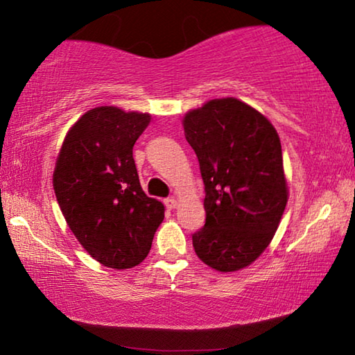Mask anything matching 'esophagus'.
<instances>
[{
    "mask_svg": "<svg viewBox=\"0 0 355 355\" xmlns=\"http://www.w3.org/2000/svg\"><path fill=\"white\" fill-rule=\"evenodd\" d=\"M165 205H166V208H169V209H174V208H178V200L174 198V197H171V198H166L165 200Z\"/></svg>",
    "mask_w": 355,
    "mask_h": 355,
    "instance_id": "esophagus-1",
    "label": "esophagus"
}]
</instances>
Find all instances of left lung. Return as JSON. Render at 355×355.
Wrapping results in <instances>:
<instances>
[{
  "mask_svg": "<svg viewBox=\"0 0 355 355\" xmlns=\"http://www.w3.org/2000/svg\"><path fill=\"white\" fill-rule=\"evenodd\" d=\"M182 126L207 192V223L192 235L195 253L224 274L245 269L269 246L288 202L279 132L235 97L189 110Z\"/></svg>",
  "mask_w": 355,
  "mask_h": 355,
  "instance_id": "8db88e82",
  "label": "left lung"
}]
</instances>
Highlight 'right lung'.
<instances>
[{"label": "right lung", "instance_id": "obj_1", "mask_svg": "<svg viewBox=\"0 0 355 355\" xmlns=\"http://www.w3.org/2000/svg\"><path fill=\"white\" fill-rule=\"evenodd\" d=\"M150 114L101 105L81 115L55 158V198L80 245L97 263L130 269L147 258L165 207L147 197L132 147Z\"/></svg>", "mask_w": 355, "mask_h": 355}]
</instances>
